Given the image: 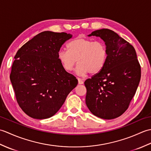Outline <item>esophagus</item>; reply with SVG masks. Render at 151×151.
Wrapping results in <instances>:
<instances>
[{
  "label": "esophagus",
  "instance_id": "esophagus-1",
  "mask_svg": "<svg viewBox=\"0 0 151 151\" xmlns=\"http://www.w3.org/2000/svg\"><path fill=\"white\" fill-rule=\"evenodd\" d=\"M77 79H78V84H84V81H83L82 80H81V78H77Z\"/></svg>",
  "mask_w": 151,
  "mask_h": 151
}]
</instances>
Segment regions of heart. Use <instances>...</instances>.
<instances>
[{
    "label": "heart",
    "instance_id": "obj_1",
    "mask_svg": "<svg viewBox=\"0 0 151 151\" xmlns=\"http://www.w3.org/2000/svg\"><path fill=\"white\" fill-rule=\"evenodd\" d=\"M67 51L60 50L58 59L66 71L73 69L76 63V72L84 76L88 73L96 74L100 72L105 65L108 58L106 44L101 41L78 37L67 44Z\"/></svg>",
    "mask_w": 151,
    "mask_h": 151
}]
</instances>
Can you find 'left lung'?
<instances>
[{
  "label": "left lung",
  "mask_w": 151,
  "mask_h": 151,
  "mask_svg": "<svg viewBox=\"0 0 151 151\" xmlns=\"http://www.w3.org/2000/svg\"><path fill=\"white\" fill-rule=\"evenodd\" d=\"M100 37L107 47L103 68L84 82L86 103L95 116L104 119L119 117L129 108L141 78V66L134 47L107 28L88 36Z\"/></svg>",
  "instance_id": "1"
}]
</instances>
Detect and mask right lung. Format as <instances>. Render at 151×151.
I'll return each mask as SVG.
<instances>
[{
	"label": "right lung",
	"instance_id": "obj_1",
	"mask_svg": "<svg viewBox=\"0 0 151 151\" xmlns=\"http://www.w3.org/2000/svg\"><path fill=\"white\" fill-rule=\"evenodd\" d=\"M71 37L65 32H42L16 53L9 78L17 103L28 116H53L77 86V79L58 59L61 47Z\"/></svg>",
	"mask_w": 151,
	"mask_h": 151
}]
</instances>
